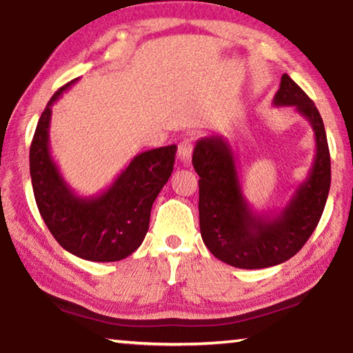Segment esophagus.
<instances>
[{"label": "esophagus", "mask_w": 353, "mask_h": 353, "mask_svg": "<svg viewBox=\"0 0 353 353\" xmlns=\"http://www.w3.org/2000/svg\"><path fill=\"white\" fill-rule=\"evenodd\" d=\"M193 146H194V139L193 137H187L183 139L181 143H179V159H181L182 163H190L191 160V152H193Z\"/></svg>", "instance_id": "esophagus-1"}]
</instances>
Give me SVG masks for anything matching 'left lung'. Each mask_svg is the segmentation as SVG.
<instances>
[{"instance_id": "obj_1", "label": "left lung", "mask_w": 353, "mask_h": 353, "mask_svg": "<svg viewBox=\"0 0 353 353\" xmlns=\"http://www.w3.org/2000/svg\"><path fill=\"white\" fill-rule=\"evenodd\" d=\"M274 105H296L312 124L316 154L308 176L276 216L256 213L244 198L234 151L223 137L201 139L193 166L199 174V225L208 250L241 270H261L290 260L318 225L330 190V152L321 113L288 74L282 76Z\"/></svg>"}]
</instances>
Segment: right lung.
<instances>
[{
    "label": "right lung",
    "mask_w": 353,
    "mask_h": 353,
    "mask_svg": "<svg viewBox=\"0 0 353 353\" xmlns=\"http://www.w3.org/2000/svg\"><path fill=\"white\" fill-rule=\"evenodd\" d=\"M76 81L59 88L37 123L29 151L35 202L65 250L88 261H118L135 252L145 240L154 201L174 168L177 146L135 155L103 193L88 198L76 194L50 152L52 104Z\"/></svg>",
    "instance_id": "1"
}]
</instances>
